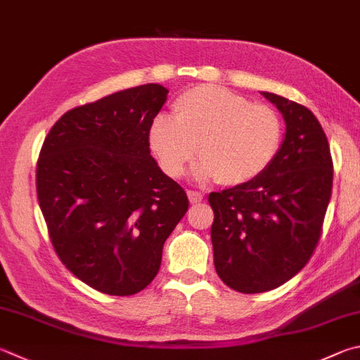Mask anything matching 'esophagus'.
I'll return each instance as SVG.
<instances>
[{"label":"esophagus","mask_w":360,"mask_h":360,"mask_svg":"<svg viewBox=\"0 0 360 360\" xmlns=\"http://www.w3.org/2000/svg\"><path fill=\"white\" fill-rule=\"evenodd\" d=\"M187 195H188V200H191L192 205H198V202H201L202 198H205V195H202L201 192H197V191H188Z\"/></svg>","instance_id":"34e87169"}]
</instances>
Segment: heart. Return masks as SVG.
<instances>
[{
  "label": "heart",
  "mask_w": 360,
  "mask_h": 360,
  "mask_svg": "<svg viewBox=\"0 0 360 360\" xmlns=\"http://www.w3.org/2000/svg\"><path fill=\"white\" fill-rule=\"evenodd\" d=\"M173 117L158 115L148 143L167 174L179 178L195 155L200 179L243 186L259 178L277 159L283 121L266 103H252L233 91L200 84L176 97Z\"/></svg>",
  "instance_id": "obj_1"
}]
</instances>
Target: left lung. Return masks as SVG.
I'll use <instances>...</instances> for the list:
<instances>
[{
  "label": "left lung",
  "mask_w": 360,
  "mask_h": 360,
  "mask_svg": "<svg viewBox=\"0 0 360 360\" xmlns=\"http://www.w3.org/2000/svg\"><path fill=\"white\" fill-rule=\"evenodd\" d=\"M261 94L286 122L277 159L259 178L209 195L215 271L244 294L278 288L309 263L334 178L329 141L315 115L282 96Z\"/></svg>",
  "instance_id": "1"
}]
</instances>
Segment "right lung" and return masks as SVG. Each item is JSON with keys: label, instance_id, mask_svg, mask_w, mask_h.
Instances as JSON below:
<instances>
[{"label": "right lung", "instance_id": "obj_1", "mask_svg": "<svg viewBox=\"0 0 360 360\" xmlns=\"http://www.w3.org/2000/svg\"><path fill=\"white\" fill-rule=\"evenodd\" d=\"M167 94L148 83L72 108L39 153L36 192L51 245L77 278L110 296L153 282L188 209L149 151V124Z\"/></svg>", "mask_w": 360, "mask_h": 360}]
</instances>
